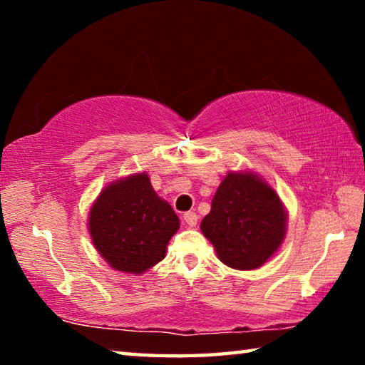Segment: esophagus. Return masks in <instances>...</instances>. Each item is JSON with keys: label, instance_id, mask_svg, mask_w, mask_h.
Instances as JSON below:
<instances>
[{"label": "esophagus", "instance_id": "1", "mask_svg": "<svg viewBox=\"0 0 365 365\" xmlns=\"http://www.w3.org/2000/svg\"><path fill=\"white\" fill-rule=\"evenodd\" d=\"M183 220L187 222L188 227H195L197 224V214L193 211H188L183 214Z\"/></svg>", "mask_w": 365, "mask_h": 365}]
</instances>
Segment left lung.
I'll list each match as a JSON object with an SVG mask.
<instances>
[{
    "label": "left lung",
    "mask_w": 365,
    "mask_h": 365,
    "mask_svg": "<svg viewBox=\"0 0 365 365\" xmlns=\"http://www.w3.org/2000/svg\"><path fill=\"white\" fill-rule=\"evenodd\" d=\"M201 232L228 267L257 269L285 238L287 212L275 191L257 175L230 172L215 191Z\"/></svg>",
    "instance_id": "left-lung-1"
}]
</instances>
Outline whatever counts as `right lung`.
Returning <instances> with one entry per match:
<instances>
[{
    "label": "right lung",
    "instance_id": "right-lung-1",
    "mask_svg": "<svg viewBox=\"0 0 365 365\" xmlns=\"http://www.w3.org/2000/svg\"><path fill=\"white\" fill-rule=\"evenodd\" d=\"M180 222L156 195L146 174L130 175L104 188L90 209L88 230L110 267L141 274L165 256Z\"/></svg>",
    "mask_w": 365,
    "mask_h": 365
}]
</instances>
